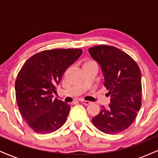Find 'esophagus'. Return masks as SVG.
Wrapping results in <instances>:
<instances>
[{"label":"esophagus","mask_w":158,"mask_h":158,"mask_svg":"<svg viewBox=\"0 0 158 158\" xmlns=\"http://www.w3.org/2000/svg\"><path fill=\"white\" fill-rule=\"evenodd\" d=\"M80 102L82 103V104H84V105H86V106H88V105H90V102H89V101H86V100H84V99H81L80 100Z\"/></svg>","instance_id":"1"}]
</instances>
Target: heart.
Wrapping results in <instances>:
<instances>
[{"mask_svg":"<svg viewBox=\"0 0 158 158\" xmlns=\"http://www.w3.org/2000/svg\"><path fill=\"white\" fill-rule=\"evenodd\" d=\"M89 62H92V61H85V64H86V63H89Z\"/></svg>","mask_w":158,"mask_h":158,"instance_id":"1","label":"heart"}]
</instances>
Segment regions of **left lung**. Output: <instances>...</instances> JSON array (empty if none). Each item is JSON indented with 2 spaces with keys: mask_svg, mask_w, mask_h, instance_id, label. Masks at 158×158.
I'll list each match as a JSON object with an SVG mask.
<instances>
[{
  "mask_svg": "<svg viewBox=\"0 0 158 158\" xmlns=\"http://www.w3.org/2000/svg\"><path fill=\"white\" fill-rule=\"evenodd\" d=\"M90 56L101 67L104 86L108 90L110 103L102 106L92 123L99 131L115 135L133 123L141 106V72L136 61L126 52L108 45L88 49Z\"/></svg>",
  "mask_w": 158,
  "mask_h": 158,
  "instance_id": "1",
  "label": "left lung"
}]
</instances>
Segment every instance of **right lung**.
Here are the masks:
<instances>
[{"mask_svg":"<svg viewBox=\"0 0 158 158\" xmlns=\"http://www.w3.org/2000/svg\"><path fill=\"white\" fill-rule=\"evenodd\" d=\"M82 53L81 49H54L35 54L27 60L15 80L19 110L34 131L48 134L66 122L68 103L53 99L52 93L70 65Z\"/></svg>","mask_w":158,"mask_h":158,"instance_id":"right-lung-1","label":"right lung"}]
</instances>
